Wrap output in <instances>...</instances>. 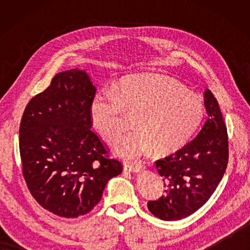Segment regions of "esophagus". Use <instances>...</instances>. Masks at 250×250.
I'll return each instance as SVG.
<instances>
[{"label":"esophagus","mask_w":250,"mask_h":250,"mask_svg":"<svg viewBox=\"0 0 250 250\" xmlns=\"http://www.w3.org/2000/svg\"><path fill=\"white\" fill-rule=\"evenodd\" d=\"M125 171H129L131 173H140L144 169V167L142 164H135V166H130V164H125Z\"/></svg>","instance_id":"34e87169"}]
</instances>
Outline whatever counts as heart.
Listing matches in <instances>:
<instances>
[{"mask_svg": "<svg viewBox=\"0 0 250 250\" xmlns=\"http://www.w3.org/2000/svg\"><path fill=\"white\" fill-rule=\"evenodd\" d=\"M199 95L160 75H141L122 81L117 91L101 90L90 104L93 128L103 139L115 142L134 116L136 130L118 141L116 152L135 160L155 151L168 155L180 149L203 118Z\"/></svg>", "mask_w": 250, "mask_h": 250, "instance_id": "heart-1", "label": "heart"}]
</instances>
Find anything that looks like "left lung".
<instances>
[{"mask_svg":"<svg viewBox=\"0 0 250 250\" xmlns=\"http://www.w3.org/2000/svg\"><path fill=\"white\" fill-rule=\"evenodd\" d=\"M203 97L207 118L200 131L182 149L156 161L167 190L147 206L159 219L179 220L193 214L225 175L229 159L227 126L213 93L206 89Z\"/></svg>","mask_w":250,"mask_h":250,"instance_id":"left-lung-1","label":"left lung"}]
</instances>
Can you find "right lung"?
<instances>
[{"instance_id":"obj_1","label":"right lung","mask_w":250,"mask_h":250,"mask_svg":"<svg viewBox=\"0 0 250 250\" xmlns=\"http://www.w3.org/2000/svg\"><path fill=\"white\" fill-rule=\"evenodd\" d=\"M95 87L79 68L58 73L50 86L32 98L21 118L19 148L31 194L41 206L63 218L89 213L102 199L121 163L107 159L90 130Z\"/></svg>"}]
</instances>
